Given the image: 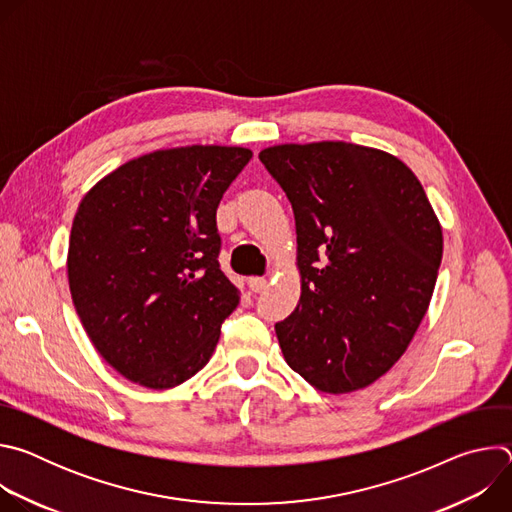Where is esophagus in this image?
I'll list each match as a JSON object with an SVG mask.
<instances>
[{"mask_svg": "<svg viewBox=\"0 0 512 512\" xmlns=\"http://www.w3.org/2000/svg\"><path fill=\"white\" fill-rule=\"evenodd\" d=\"M247 285H249L253 294H261V291L267 287V279L265 277H249Z\"/></svg>", "mask_w": 512, "mask_h": 512, "instance_id": "obj_1", "label": "esophagus"}]
</instances>
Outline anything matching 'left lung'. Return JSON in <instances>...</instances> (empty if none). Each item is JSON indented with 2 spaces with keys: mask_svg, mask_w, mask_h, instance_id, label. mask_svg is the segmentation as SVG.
<instances>
[{
  "mask_svg": "<svg viewBox=\"0 0 512 512\" xmlns=\"http://www.w3.org/2000/svg\"><path fill=\"white\" fill-rule=\"evenodd\" d=\"M291 202L302 296L275 324L287 364L322 393L375 383L407 350L442 263V229L415 174L346 141L259 154Z\"/></svg>",
  "mask_w": 512,
  "mask_h": 512,
  "instance_id": "left-lung-1",
  "label": "left lung"
}]
</instances>
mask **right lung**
Segmentation results:
<instances>
[{
    "label": "right lung",
    "instance_id": "1",
    "mask_svg": "<svg viewBox=\"0 0 512 512\" xmlns=\"http://www.w3.org/2000/svg\"><path fill=\"white\" fill-rule=\"evenodd\" d=\"M253 158L190 145L141 156L81 202L68 285L99 354L125 379L172 389L194 377L241 300L221 271L216 208Z\"/></svg>",
    "mask_w": 512,
    "mask_h": 512
}]
</instances>
